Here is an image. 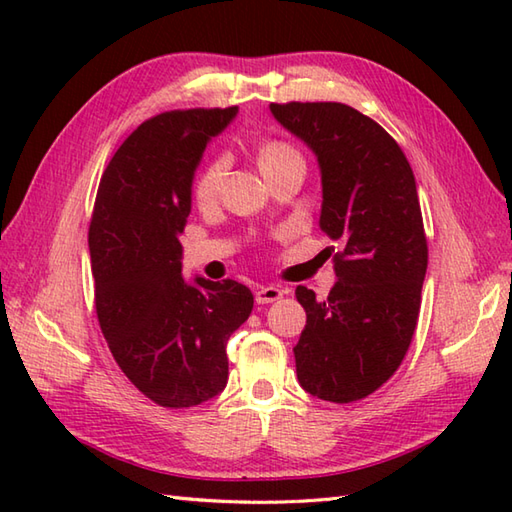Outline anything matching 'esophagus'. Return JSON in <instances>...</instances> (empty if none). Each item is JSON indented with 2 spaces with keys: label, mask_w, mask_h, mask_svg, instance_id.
Returning <instances> with one entry per match:
<instances>
[{
  "label": "esophagus",
  "mask_w": 512,
  "mask_h": 512,
  "mask_svg": "<svg viewBox=\"0 0 512 512\" xmlns=\"http://www.w3.org/2000/svg\"><path fill=\"white\" fill-rule=\"evenodd\" d=\"M281 297H284V290H279L275 286H262L255 292V301L259 306H268V303L279 301Z\"/></svg>",
  "instance_id": "obj_1"
}]
</instances>
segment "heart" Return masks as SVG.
Segmentation results:
<instances>
[{"instance_id": "heart-1", "label": "heart", "mask_w": 512, "mask_h": 512, "mask_svg": "<svg viewBox=\"0 0 512 512\" xmlns=\"http://www.w3.org/2000/svg\"><path fill=\"white\" fill-rule=\"evenodd\" d=\"M257 160H259V167L264 171V176H268V173H273L286 165H292V162H303V156L299 154V149L286 143V140H266V143H262L257 149ZM226 171H228V162L224 156H215L206 162L193 182L195 202L200 206H211L220 200Z\"/></svg>"}]
</instances>
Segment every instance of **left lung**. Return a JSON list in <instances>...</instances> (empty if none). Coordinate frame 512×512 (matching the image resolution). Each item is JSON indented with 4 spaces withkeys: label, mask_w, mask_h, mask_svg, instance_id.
Here are the masks:
<instances>
[{
    "label": "left lung",
    "mask_w": 512,
    "mask_h": 512,
    "mask_svg": "<svg viewBox=\"0 0 512 512\" xmlns=\"http://www.w3.org/2000/svg\"><path fill=\"white\" fill-rule=\"evenodd\" d=\"M270 112L317 154L319 224L341 242L328 299L295 290L306 310L299 383L321 400L356 402L394 376L418 325L429 248L416 178L396 140L350 105L290 101Z\"/></svg>",
    "instance_id": "1"
}]
</instances>
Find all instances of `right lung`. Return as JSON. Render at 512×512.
<instances>
[{
    "instance_id": "right-lung-1",
    "label": "right lung",
    "mask_w": 512,
    "mask_h": 512,
    "mask_svg": "<svg viewBox=\"0 0 512 512\" xmlns=\"http://www.w3.org/2000/svg\"><path fill=\"white\" fill-rule=\"evenodd\" d=\"M237 107L171 110L140 123L107 165L90 220L94 303L118 367L140 394L189 409L226 387V343L253 312L233 279H182L180 233L209 138Z\"/></svg>"
}]
</instances>
